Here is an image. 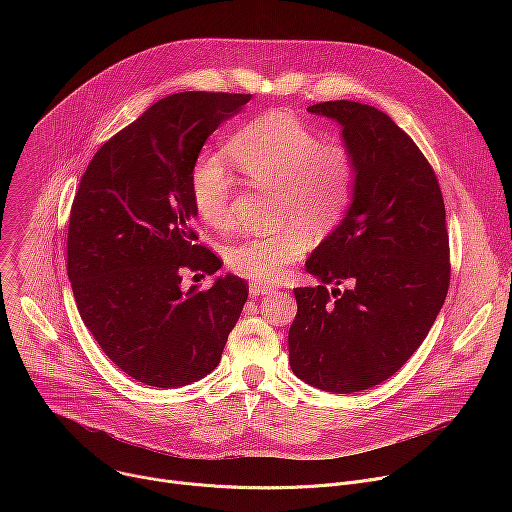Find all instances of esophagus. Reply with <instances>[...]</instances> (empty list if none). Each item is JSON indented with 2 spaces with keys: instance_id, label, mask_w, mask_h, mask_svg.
Returning a JSON list of instances; mask_svg holds the SVG:
<instances>
[{
  "instance_id": "1",
  "label": "esophagus",
  "mask_w": 512,
  "mask_h": 512,
  "mask_svg": "<svg viewBox=\"0 0 512 512\" xmlns=\"http://www.w3.org/2000/svg\"><path fill=\"white\" fill-rule=\"evenodd\" d=\"M249 294L255 298V296H267V294H273V287L271 285H265V283H249Z\"/></svg>"
}]
</instances>
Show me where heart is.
I'll use <instances>...</instances> for the list:
<instances>
[{"label":"heart","instance_id":"obj_1","mask_svg":"<svg viewBox=\"0 0 512 512\" xmlns=\"http://www.w3.org/2000/svg\"><path fill=\"white\" fill-rule=\"evenodd\" d=\"M229 152L247 180L275 190V223L316 233L332 231L346 214L356 182V158L342 141H324L316 129L285 111H269L237 131ZM237 176L218 152L200 154L190 170V198L200 221L223 229L231 218ZM308 247L300 229L245 237L225 247L229 269L241 277L273 283Z\"/></svg>","mask_w":512,"mask_h":512}]
</instances>
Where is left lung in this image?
<instances>
[{
    "mask_svg": "<svg viewBox=\"0 0 512 512\" xmlns=\"http://www.w3.org/2000/svg\"><path fill=\"white\" fill-rule=\"evenodd\" d=\"M342 127L356 158L352 202L314 249L296 287L289 364L304 383L356 393L393 377L425 340L450 287L444 196L415 141L383 111L354 101L308 107ZM326 282H346L330 295Z\"/></svg>",
    "mask_w": 512,
    "mask_h": 512,
    "instance_id": "obj_1",
    "label": "left lung"
}]
</instances>
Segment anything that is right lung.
I'll list each match as a JSON object with an SVG mask.
<instances>
[{
	"mask_svg": "<svg viewBox=\"0 0 512 512\" xmlns=\"http://www.w3.org/2000/svg\"><path fill=\"white\" fill-rule=\"evenodd\" d=\"M251 95L188 91L152 105L87 166L70 208L66 271L79 314L131 379L184 387L221 362L249 296L237 275L180 287L223 267L192 229L190 170L208 135ZM196 277V275H194Z\"/></svg>",
	"mask_w": 512,
	"mask_h": 512,
	"instance_id": "1",
	"label": "right lung"
}]
</instances>
